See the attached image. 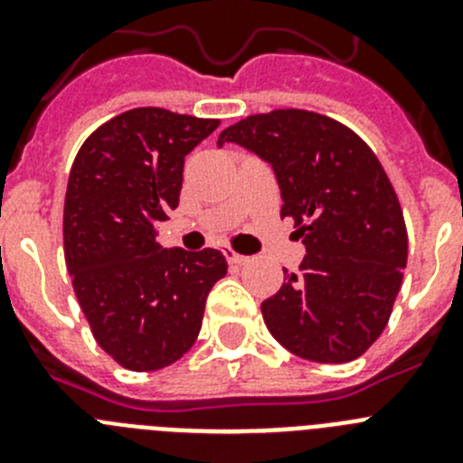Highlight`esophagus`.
Returning <instances> with one entry per match:
<instances>
[{
    "label": "esophagus",
    "instance_id": "1",
    "mask_svg": "<svg viewBox=\"0 0 463 463\" xmlns=\"http://www.w3.org/2000/svg\"><path fill=\"white\" fill-rule=\"evenodd\" d=\"M224 257H227V261L232 264V267H241V264H245V261H248V257L239 255V252L232 250V248H227V250H224Z\"/></svg>",
    "mask_w": 463,
    "mask_h": 463
}]
</instances>
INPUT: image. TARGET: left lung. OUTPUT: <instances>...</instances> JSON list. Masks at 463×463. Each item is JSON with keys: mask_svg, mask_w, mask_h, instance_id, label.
Masks as SVG:
<instances>
[{"mask_svg": "<svg viewBox=\"0 0 463 463\" xmlns=\"http://www.w3.org/2000/svg\"><path fill=\"white\" fill-rule=\"evenodd\" d=\"M229 141L273 166L280 218L306 245L298 273L261 301L271 336L308 362L362 357L390 322L408 261L406 220L380 159L350 127L304 109L243 118L220 134V146Z\"/></svg>", "mask_w": 463, "mask_h": 463, "instance_id": "1", "label": "left lung"}]
</instances>
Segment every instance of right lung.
<instances>
[{
    "label": "right lung",
    "instance_id": "add662e5",
    "mask_svg": "<svg viewBox=\"0 0 463 463\" xmlns=\"http://www.w3.org/2000/svg\"><path fill=\"white\" fill-rule=\"evenodd\" d=\"M215 118L143 106L83 141L64 196V260L94 341L127 371L178 362L202 329L222 252L166 250L159 224L178 206L185 155Z\"/></svg>",
    "mask_w": 463,
    "mask_h": 463
}]
</instances>
